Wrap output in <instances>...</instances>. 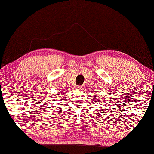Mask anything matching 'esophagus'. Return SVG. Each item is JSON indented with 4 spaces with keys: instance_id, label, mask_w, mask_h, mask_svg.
<instances>
[{
    "instance_id": "34e87169",
    "label": "esophagus",
    "mask_w": 154,
    "mask_h": 154,
    "mask_svg": "<svg viewBox=\"0 0 154 154\" xmlns=\"http://www.w3.org/2000/svg\"><path fill=\"white\" fill-rule=\"evenodd\" d=\"M75 88H76V89H81L82 87H81V86H75Z\"/></svg>"
}]
</instances>
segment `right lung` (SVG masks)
Returning a JSON list of instances; mask_svg holds the SVG:
<instances>
[{
  "mask_svg": "<svg viewBox=\"0 0 154 154\" xmlns=\"http://www.w3.org/2000/svg\"><path fill=\"white\" fill-rule=\"evenodd\" d=\"M57 95H59V94H57Z\"/></svg>",
  "mask_w": 154,
  "mask_h": 154,
  "instance_id": "add662e5",
  "label": "right lung"
}]
</instances>
